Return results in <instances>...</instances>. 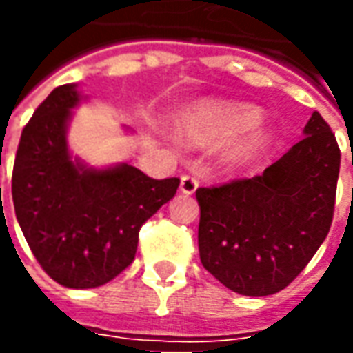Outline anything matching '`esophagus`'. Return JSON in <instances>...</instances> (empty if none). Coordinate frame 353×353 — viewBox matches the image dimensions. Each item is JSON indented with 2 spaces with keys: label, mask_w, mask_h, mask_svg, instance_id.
Returning <instances> with one entry per match:
<instances>
[{
  "label": "esophagus",
  "mask_w": 353,
  "mask_h": 353,
  "mask_svg": "<svg viewBox=\"0 0 353 353\" xmlns=\"http://www.w3.org/2000/svg\"><path fill=\"white\" fill-rule=\"evenodd\" d=\"M179 189L185 194H192V192L199 189V179L194 176H181V185H179Z\"/></svg>",
  "instance_id": "obj_1"
}]
</instances>
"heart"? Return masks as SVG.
Instances as JSON below:
<instances>
[{
    "mask_svg": "<svg viewBox=\"0 0 353 353\" xmlns=\"http://www.w3.org/2000/svg\"><path fill=\"white\" fill-rule=\"evenodd\" d=\"M261 119L259 109L248 103L204 101L185 111L179 119V134L192 147H214L250 132L230 151V161L245 164L255 161L270 143V132L255 128Z\"/></svg>",
    "mask_w": 353,
    "mask_h": 353,
    "instance_id": "heart-1",
    "label": "heart"
}]
</instances>
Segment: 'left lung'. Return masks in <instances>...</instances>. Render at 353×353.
I'll return each instance as SVG.
<instances>
[{"label":"left lung","mask_w":353,"mask_h":353,"mask_svg":"<svg viewBox=\"0 0 353 353\" xmlns=\"http://www.w3.org/2000/svg\"><path fill=\"white\" fill-rule=\"evenodd\" d=\"M304 134L261 176L196 189L200 261L234 293L288 288L331 229L341 149L318 111Z\"/></svg>","instance_id":"1"}]
</instances>
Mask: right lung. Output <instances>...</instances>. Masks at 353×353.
Returning a JSON list of instances; mask_svg holds the SVG:
<instances>
[{
  "label": "right lung",
  "mask_w": 353,
  "mask_h": 353,
  "mask_svg": "<svg viewBox=\"0 0 353 353\" xmlns=\"http://www.w3.org/2000/svg\"><path fill=\"white\" fill-rule=\"evenodd\" d=\"M79 101L75 85H62L34 111L14 157L12 204L43 270L64 288L88 289L134 261L141 225L174 199L179 179L73 161L65 128Z\"/></svg>",
  "instance_id": "1"
}]
</instances>
